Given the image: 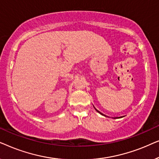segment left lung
Returning a JSON list of instances; mask_svg holds the SVG:
<instances>
[{
    "label": "left lung",
    "instance_id": "obj_1",
    "mask_svg": "<svg viewBox=\"0 0 159 159\" xmlns=\"http://www.w3.org/2000/svg\"><path fill=\"white\" fill-rule=\"evenodd\" d=\"M94 108H95V107H94ZM95 111H97V112H98L100 114L103 115V116H106V115H104L103 114H102V113H101V112H100V111H98V110H97V109H96V108H95ZM123 117H124V116H123ZM119 118H122V116H121V117H114V119H119Z\"/></svg>",
    "mask_w": 159,
    "mask_h": 159
}]
</instances>
